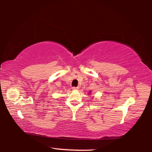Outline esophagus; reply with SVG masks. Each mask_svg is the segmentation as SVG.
I'll use <instances>...</instances> for the list:
<instances>
[{"mask_svg":"<svg viewBox=\"0 0 152 152\" xmlns=\"http://www.w3.org/2000/svg\"><path fill=\"white\" fill-rule=\"evenodd\" d=\"M79 88L78 87H72V89L73 90H78Z\"/></svg>","mask_w":152,"mask_h":152,"instance_id":"obj_1","label":"esophagus"}]
</instances>
